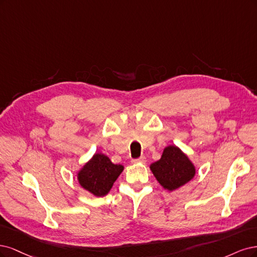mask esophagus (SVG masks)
Here are the masks:
<instances>
[{"instance_id": "34e87169", "label": "esophagus", "mask_w": 257, "mask_h": 257, "mask_svg": "<svg viewBox=\"0 0 257 257\" xmlns=\"http://www.w3.org/2000/svg\"><path fill=\"white\" fill-rule=\"evenodd\" d=\"M146 161V158L144 156L140 157V158H137V159H132V163H144Z\"/></svg>"}]
</instances>
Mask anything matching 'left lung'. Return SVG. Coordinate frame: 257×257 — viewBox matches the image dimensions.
<instances>
[{
  "instance_id": "obj_1",
  "label": "left lung",
  "mask_w": 257,
  "mask_h": 257,
  "mask_svg": "<svg viewBox=\"0 0 257 257\" xmlns=\"http://www.w3.org/2000/svg\"><path fill=\"white\" fill-rule=\"evenodd\" d=\"M151 170L160 185L170 191L187 184L195 174L193 164L176 146L165 147L161 159L153 163Z\"/></svg>"
}]
</instances>
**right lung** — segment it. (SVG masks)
Returning <instances> with one entry per match:
<instances>
[{"mask_svg": "<svg viewBox=\"0 0 257 257\" xmlns=\"http://www.w3.org/2000/svg\"><path fill=\"white\" fill-rule=\"evenodd\" d=\"M122 170V165L112 163L102 154H96L79 172L78 179L80 185L87 191L96 196H103L110 191Z\"/></svg>", "mask_w": 257, "mask_h": 257, "instance_id": "obj_1", "label": "right lung"}]
</instances>
